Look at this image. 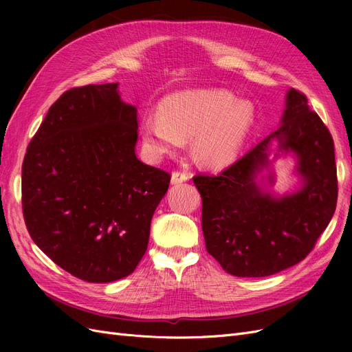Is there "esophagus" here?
Returning a JSON list of instances; mask_svg holds the SVG:
<instances>
[{
	"label": "esophagus",
	"instance_id": "1",
	"mask_svg": "<svg viewBox=\"0 0 352 352\" xmlns=\"http://www.w3.org/2000/svg\"><path fill=\"white\" fill-rule=\"evenodd\" d=\"M189 179L188 173H180V172H173L172 173V185H179V184H184Z\"/></svg>",
	"mask_w": 352,
	"mask_h": 352
}]
</instances>
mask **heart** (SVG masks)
I'll use <instances>...</instances> for the list:
<instances>
[{
	"label": "heart",
	"mask_w": 352,
	"mask_h": 352,
	"mask_svg": "<svg viewBox=\"0 0 352 352\" xmlns=\"http://www.w3.org/2000/svg\"><path fill=\"white\" fill-rule=\"evenodd\" d=\"M160 116L142 122L144 142L155 157L172 153L192 138L190 151L210 168L232 164L247 144L255 123V107L225 89L173 94L160 104Z\"/></svg>",
	"instance_id": "obj_1"
}]
</instances>
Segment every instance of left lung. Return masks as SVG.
<instances>
[{
  "instance_id": "left-lung-1",
  "label": "left lung",
  "mask_w": 352,
  "mask_h": 352,
  "mask_svg": "<svg viewBox=\"0 0 352 352\" xmlns=\"http://www.w3.org/2000/svg\"><path fill=\"white\" fill-rule=\"evenodd\" d=\"M294 156L298 186L274 190V162ZM208 254L238 278H264L304 260L338 199L332 135L305 95L287 89L280 124L219 175H198Z\"/></svg>"
}]
</instances>
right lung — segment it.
<instances>
[{
  "instance_id": "1",
  "label": "right lung",
  "mask_w": 352,
  "mask_h": 352,
  "mask_svg": "<svg viewBox=\"0 0 352 352\" xmlns=\"http://www.w3.org/2000/svg\"><path fill=\"white\" fill-rule=\"evenodd\" d=\"M136 107L119 83L87 85L51 105L22 167L30 238L61 269L92 283L129 276L148 248L170 175L138 160Z\"/></svg>"
}]
</instances>
